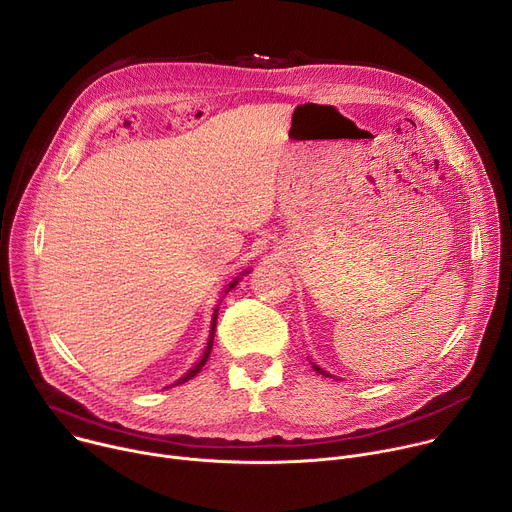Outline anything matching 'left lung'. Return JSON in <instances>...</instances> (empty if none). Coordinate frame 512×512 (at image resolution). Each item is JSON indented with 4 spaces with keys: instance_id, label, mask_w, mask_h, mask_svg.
<instances>
[{
    "instance_id": "1",
    "label": "left lung",
    "mask_w": 512,
    "mask_h": 512,
    "mask_svg": "<svg viewBox=\"0 0 512 512\" xmlns=\"http://www.w3.org/2000/svg\"><path fill=\"white\" fill-rule=\"evenodd\" d=\"M312 369H314V371H316L318 375H322V377H332L330 373H326L324 369H320V367H318V364H314V362H312Z\"/></svg>"
}]
</instances>
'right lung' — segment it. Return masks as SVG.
I'll return each instance as SVG.
<instances>
[{"label":"right lung","mask_w":512,"mask_h":512,"mask_svg":"<svg viewBox=\"0 0 512 512\" xmlns=\"http://www.w3.org/2000/svg\"><path fill=\"white\" fill-rule=\"evenodd\" d=\"M245 273H249V271H245ZM243 273V275H245ZM241 281V277H235L225 289H223V294H229V291L237 285ZM218 306H221V304H218ZM218 306L214 308V314H212V322H210V336H208V342H206V348H204V352H202V356H200V360L194 364V367L182 377V379H178L176 381V385H182V383H186V381H190L192 377H196L200 371H202V367H204V364H206V360H208V356H210V350H212V340H214V328H216V316H218ZM170 387H174V385H170Z\"/></svg>","instance_id":"add662e5"}]
</instances>
